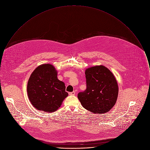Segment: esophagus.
Listing matches in <instances>:
<instances>
[{
    "label": "esophagus",
    "instance_id": "obj_1",
    "mask_svg": "<svg viewBox=\"0 0 150 150\" xmlns=\"http://www.w3.org/2000/svg\"><path fill=\"white\" fill-rule=\"evenodd\" d=\"M75 93H76L75 91H73V92H69V94L70 95H74Z\"/></svg>",
    "mask_w": 150,
    "mask_h": 150
}]
</instances>
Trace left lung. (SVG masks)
<instances>
[{"label": "left lung", "instance_id": "8db88e82", "mask_svg": "<svg viewBox=\"0 0 150 150\" xmlns=\"http://www.w3.org/2000/svg\"><path fill=\"white\" fill-rule=\"evenodd\" d=\"M86 88L78 93L83 107L94 114L108 112L116 103L118 86L112 73L104 66L86 69Z\"/></svg>", "mask_w": 150, "mask_h": 150}]
</instances>
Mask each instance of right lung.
Wrapping results in <instances>:
<instances>
[{
	"instance_id": "1",
	"label": "right lung",
	"mask_w": 150,
	"mask_h": 150,
	"mask_svg": "<svg viewBox=\"0 0 150 150\" xmlns=\"http://www.w3.org/2000/svg\"><path fill=\"white\" fill-rule=\"evenodd\" d=\"M64 83L57 78V71L50 64L38 66L28 80L27 92L29 100L37 110L54 112L61 106L68 93Z\"/></svg>"
}]
</instances>
